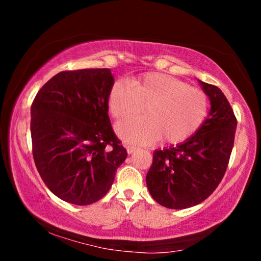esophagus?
Returning <instances> with one entry per match:
<instances>
[{"mask_svg": "<svg viewBox=\"0 0 261 261\" xmlns=\"http://www.w3.org/2000/svg\"><path fill=\"white\" fill-rule=\"evenodd\" d=\"M125 148H126V152L129 154H132L137 149V147L134 146V145H127V144H125Z\"/></svg>", "mask_w": 261, "mask_h": 261, "instance_id": "1", "label": "esophagus"}]
</instances>
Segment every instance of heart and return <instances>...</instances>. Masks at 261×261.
I'll list each match as a JSON object with an SVG mask.
<instances>
[{
  "instance_id": "b5f03b06",
  "label": "heart",
  "mask_w": 261,
  "mask_h": 261,
  "mask_svg": "<svg viewBox=\"0 0 261 261\" xmlns=\"http://www.w3.org/2000/svg\"><path fill=\"white\" fill-rule=\"evenodd\" d=\"M147 116L117 123L122 139L146 145L163 138L179 144L200 129L210 110L204 91L165 73L151 72L115 82L109 90L108 108L115 118L131 117L144 110Z\"/></svg>"
}]
</instances>
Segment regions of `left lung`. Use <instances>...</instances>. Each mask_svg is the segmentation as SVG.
<instances>
[{"mask_svg":"<svg viewBox=\"0 0 261 261\" xmlns=\"http://www.w3.org/2000/svg\"><path fill=\"white\" fill-rule=\"evenodd\" d=\"M198 82L211 101L208 116L191 138L154 152L146 175L153 199L167 208L207 199L223 178L233 147L237 121L230 103L219 87Z\"/></svg>","mask_w":261,"mask_h":261,"instance_id":"left-lung-1","label":"left lung"}]
</instances>
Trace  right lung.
<instances>
[{"instance_id":"right-lung-1","label":"right lung","mask_w":261,"mask_h":261,"mask_svg":"<svg viewBox=\"0 0 261 261\" xmlns=\"http://www.w3.org/2000/svg\"><path fill=\"white\" fill-rule=\"evenodd\" d=\"M109 69L55 74L31 106L33 159L47 188L73 205L100 200L112 188L126 149L108 116Z\"/></svg>"}]
</instances>
